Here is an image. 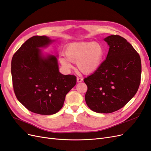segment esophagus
Listing matches in <instances>:
<instances>
[{"mask_svg":"<svg viewBox=\"0 0 151 151\" xmlns=\"http://www.w3.org/2000/svg\"><path fill=\"white\" fill-rule=\"evenodd\" d=\"M83 81V78H81V77H77V83H81V82H82Z\"/></svg>","mask_w":151,"mask_h":151,"instance_id":"obj_1","label":"esophagus"}]
</instances>
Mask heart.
I'll return each instance as SVG.
<instances>
[{"mask_svg": "<svg viewBox=\"0 0 151 151\" xmlns=\"http://www.w3.org/2000/svg\"><path fill=\"white\" fill-rule=\"evenodd\" d=\"M65 57L62 55L60 62L68 69L72 68V63L77 64L85 74L94 72L101 65L104 56V49L98 42H76L67 45Z\"/></svg>", "mask_w": 151, "mask_h": 151, "instance_id": "1", "label": "heart"}]
</instances>
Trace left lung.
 Segmentation results:
<instances>
[{"mask_svg": "<svg viewBox=\"0 0 151 151\" xmlns=\"http://www.w3.org/2000/svg\"><path fill=\"white\" fill-rule=\"evenodd\" d=\"M104 40L109 51L100 67L84 79L88 86L85 100L93 111L110 113L123 108L137 92L141 60L132 45L122 36L113 35Z\"/></svg>", "mask_w": 151, "mask_h": 151, "instance_id": "8db88e82", "label": "left lung"}]
</instances>
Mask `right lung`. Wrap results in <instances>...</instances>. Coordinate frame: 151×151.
Wrapping results in <instances>:
<instances>
[{"mask_svg":"<svg viewBox=\"0 0 151 151\" xmlns=\"http://www.w3.org/2000/svg\"><path fill=\"white\" fill-rule=\"evenodd\" d=\"M52 42L47 36H34L21 45L12 58L16 96L28 110L40 115L57 113L77 82L74 75L59 72L55 56H42L40 48L46 47Z\"/></svg>","mask_w":151,"mask_h":151,"instance_id":"add662e5","label":"right lung"}]
</instances>
